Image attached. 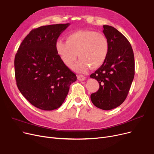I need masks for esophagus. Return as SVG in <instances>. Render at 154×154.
Here are the masks:
<instances>
[{
  "instance_id": "34e87169",
  "label": "esophagus",
  "mask_w": 154,
  "mask_h": 154,
  "mask_svg": "<svg viewBox=\"0 0 154 154\" xmlns=\"http://www.w3.org/2000/svg\"><path fill=\"white\" fill-rule=\"evenodd\" d=\"M77 79H78V80H80V81H83V80H84L85 79V77L82 75H77Z\"/></svg>"
}]
</instances>
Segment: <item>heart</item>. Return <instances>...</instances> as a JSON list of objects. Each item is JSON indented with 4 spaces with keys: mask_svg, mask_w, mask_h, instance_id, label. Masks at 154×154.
<instances>
[{
    "mask_svg": "<svg viewBox=\"0 0 154 154\" xmlns=\"http://www.w3.org/2000/svg\"><path fill=\"white\" fill-rule=\"evenodd\" d=\"M55 49L63 62L78 72H85L91 67L93 69L102 66L109 54V45L107 37L94 30H78L67 35L66 42L58 40Z\"/></svg>",
    "mask_w": 154,
    "mask_h": 154,
    "instance_id": "b5f03b06",
    "label": "heart"
}]
</instances>
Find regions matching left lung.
<instances>
[{"mask_svg": "<svg viewBox=\"0 0 154 154\" xmlns=\"http://www.w3.org/2000/svg\"><path fill=\"white\" fill-rule=\"evenodd\" d=\"M109 50L106 60L90 77L97 80L99 89L91 95L94 106L109 110L125 100L135 74L134 55L126 37L116 28L103 26Z\"/></svg>", "mask_w": 154, "mask_h": 154, "instance_id": "8db88e82", "label": "left lung"}]
</instances>
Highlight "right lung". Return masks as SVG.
I'll return each instance as SVG.
<instances>
[{
	"mask_svg": "<svg viewBox=\"0 0 154 154\" xmlns=\"http://www.w3.org/2000/svg\"><path fill=\"white\" fill-rule=\"evenodd\" d=\"M70 23L41 26L30 32L15 57L19 90L31 104L44 110L60 107L77 77L62 60L55 43Z\"/></svg>",
	"mask_w": 154,
	"mask_h": 154,
	"instance_id": "1",
	"label": "right lung"
}]
</instances>
